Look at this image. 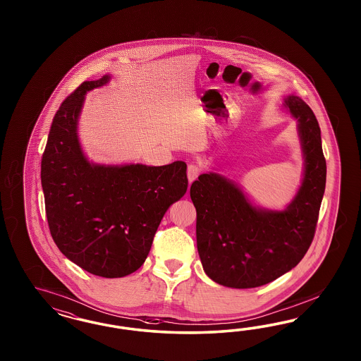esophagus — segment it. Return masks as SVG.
Returning <instances> with one entry per match:
<instances>
[{
  "instance_id": "obj_1",
  "label": "esophagus",
  "mask_w": 361,
  "mask_h": 361,
  "mask_svg": "<svg viewBox=\"0 0 361 361\" xmlns=\"http://www.w3.org/2000/svg\"><path fill=\"white\" fill-rule=\"evenodd\" d=\"M200 173H201V168H200L198 165H188V172H186V175H188L189 183H193L197 177L200 176Z\"/></svg>"
}]
</instances>
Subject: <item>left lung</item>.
<instances>
[{
  "label": "left lung",
  "instance_id": "8db88e82",
  "mask_svg": "<svg viewBox=\"0 0 361 361\" xmlns=\"http://www.w3.org/2000/svg\"><path fill=\"white\" fill-rule=\"evenodd\" d=\"M284 103L299 121L306 159L303 183L288 208H254L238 186L216 173L201 175L190 186L202 267L226 287L273 282L302 261L315 235L327 176L320 127L305 100L291 95Z\"/></svg>",
  "mask_w": 361,
  "mask_h": 361
}]
</instances>
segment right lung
Segmentation results:
<instances>
[{
  "instance_id": "right-lung-1",
  "label": "right lung",
  "mask_w": 361,
  "mask_h": 361,
  "mask_svg": "<svg viewBox=\"0 0 361 361\" xmlns=\"http://www.w3.org/2000/svg\"><path fill=\"white\" fill-rule=\"evenodd\" d=\"M109 77L83 82L62 102L49 132L41 181L50 234L88 273L121 278L142 266L168 208L188 189L186 164L103 166L88 163L78 142L85 94Z\"/></svg>"
}]
</instances>
